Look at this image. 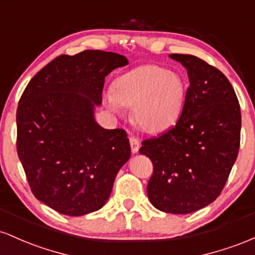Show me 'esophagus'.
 <instances>
[{"label":"esophagus","instance_id":"34e87169","mask_svg":"<svg viewBox=\"0 0 255 255\" xmlns=\"http://www.w3.org/2000/svg\"><path fill=\"white\" fill-rule=\"evenodd\" d=\"M129 142H130L131 152H133V153H137V151H139V148H140V141H139V140H137L136 137L130 136L129 137Z\"/></svg>","mask_w":255,"mask_h":255}]
</instances>
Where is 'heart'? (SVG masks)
Wrapping results in <instances>:
<instances>
[{"label":"heart","instance_id":"heart-1","mask_svg":"<svg viewBox=\"0 0 255 255\" xmlns=\"http://www.w3.org/2000/svg\"><path fill=\"white\" fill-rule=\"evenodd\" d=\"M186 79L159 66H141L116 79L104 101L115 113L133 107V121L146 133H160L180 118L187 96Z\"/></svg>","mask_w":255,"mask_h":255}]
</instances>
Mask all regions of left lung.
<instances>
[{
    "mask_svg": "<svg viewBox=\"0 0 255 255\" xmlns=\"http://www.w3.org/2000/svg\"><path fill=\"white\" fill-rule=\"evenodd\" d=\"M187 69L189 87L176 125L139 152L153 163L147 184L151 204L186 215L213 203L238 158L241 110L227 77L193 55L171 54Z\"/></svg>",
    "mask_w": 255,
    "mask_h": 255,
    "instance_id": "8db88e82",
    "label": "left lung"
}]
</instances>
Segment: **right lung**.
I'll return each instance as SVG.
<instances>
[{
	"label": "right lung",
	"mask_w": 255,
	"mask_h": 255,
	"mask_svg": "<svg viewBox=\"0 0 255 255\" xmlns=\"http://www.w3.org/2000/svg\"><path fill=\"white\" fill-rule=\"evenodd\" d=\"M126 56L102 50L61 55L31 79L16 111L17 156L38 200L66 216L102 209L129 159L124 129L95 119L104 79Z\"/></svg>",
	"instance_id": "right-lung-1"
}]
</instances>
